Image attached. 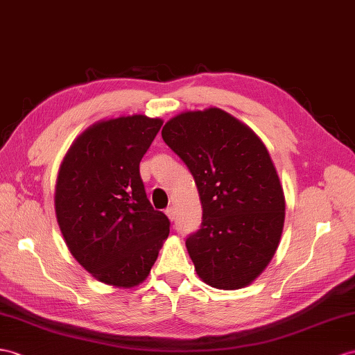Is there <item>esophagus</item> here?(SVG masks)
Instances as JSON below:
<instances>
[{"label":"esophagus","mask_w":355,"mask_h":355,"mask_svg":"<svg viewBox=\"0 0 355 355\" xmlns=\"http://www.w3.org/2000/svg\"><path fill=\"white\" fill-rule=\"evenodd\" d=\"M166 214H167V217H168L171 221L175 220V207H167Z\"/></svg>","instance_id":"obj_1"}]
</instances>
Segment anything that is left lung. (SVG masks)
Wrapping results in <instances>:
<instances>
[{
	"label": "left lung",
	"instance_id": "left-lung-1",
	"mask_svg": "<svg viewBox=\"0 0 355 355\" xmlns=\"http://www.w3.org/2000/svg\"><path fill=\"white\" fill-rule=\"evenodd\" d=\"M161 134L200 196V229L185 241L198 277L217 289L247 286L272 259L284 221L283 189L265 144L220 108L182 112Z\"/></svg>",
	"mask_w": 355,
	"mask_h": 355
}]
</instances>
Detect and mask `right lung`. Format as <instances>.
Instances as JSON below:
<instances>
[{
  "label": "right lung",
  "mask_w": 355,
  "mask_h": 355,
  "mask_svg": "<svg viewBox=\"0 0 355 355\" xmlns=\"http://www.w3.org/2000/svg\"><path fill=\"white\" fill-rule=\"evenodd\" d=\"M162 126L141 114L103 120L76 138L60 167L55 212L72 256L94 279L140 284L170 233L146 196L140 161Z\"/></svg>",
  "instance_id": "right-lung-1"
}]
</instances>
